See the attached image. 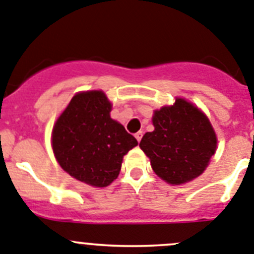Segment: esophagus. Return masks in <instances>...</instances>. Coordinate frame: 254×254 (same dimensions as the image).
Instances as JSON below:
<instances>
[{
	"label": "esophagus",
	"mask_w": 254,
	"mask_h": 254,
	"mask_svg": "<svg viewBox=\"0 0 254 254\" xmlns=\"http://www.w3.org/2000/svg\"><path fill=\"white\" fill-rule=\"evenodd\" d=\"M135 138H136V140L140 141L141 138H143V131H138L136 134H135Z\"/></svg>",
	"instance_id": "1"
}]
</instances>
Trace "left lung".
<instances>
[{
	"label": "left lung",
	"mask_w": 254,
	"mask_h": 254,
	"mask_svg": "<svg viewBox=\"0 0 254 254\" xmlns=\"http://www.w3.org/2000/svg\"><path fill=\"white\" fill-rule=\"evenodd\" d=\"M154 131L146 132L140 148L158 177L182 184L204 172L217 148L215 132L207 116L193 104L177 99L173 106L156 110Z\"/></svg>",
	"instance_id": "obj_1"
}]
</instances>
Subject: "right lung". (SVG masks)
Returning <instances> with one entry per match:
<instances>
[{
  "mask_svg": "<svg viewBox=\"0 0 254 254\" xmlns=\"http://www.w3.org/2000/svg\"><path fill=\"white\" fill-rule=\"evenodd\" d=\"M103 91L80 92L71 99L52 130V149L66 173L92 187H108L122 169L123 156L138 145L110 118Z\"/></svg>",
  "mask_w": 254,
  "mask_h": 254,
  "instance_id": "obj_1",
  "label": "right lung"
}]
</instances>
